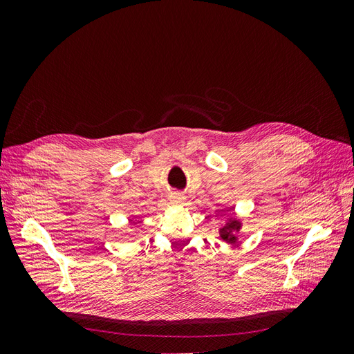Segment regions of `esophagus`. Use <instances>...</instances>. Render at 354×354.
Returning <instances> with one entry per match:
<instances>
[{"instance_id": "34e87169", "label": "esophagus", "mask_w": 354, "mask_h": 354, "mask_svg": "<svg viewBox=\"0 0 354 354\" xmlns=\"http://www.w3.org/2000/svg\"><path fill=\"white\" fill-rule=\"evenodd\" d=\"M171 201L176 202V203H180V202L185 201V196L181 194H171Z\"/></svg>"}]
</instances>
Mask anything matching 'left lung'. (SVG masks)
I'll return each mask as SVG.
<instances>
[{
	"instance_id": "1",
	"label": "left lung",
	"mask_w": 354,
	"mask_h": 354,
	"mask_svg": "<svg viewBox=\"0 0 354 354\" xmlns=\"http://www.w3.org/2000/svg\"><path fill=\"white\" fill-rule=\"evenodd\" d=\"M241 229V221L236 218H229L226 226H223L220 229V236L224 241H229V242H234L236 241V236H234V233Z\"/></svg>"
}]
</instances>
